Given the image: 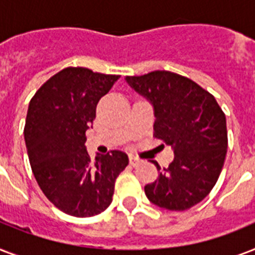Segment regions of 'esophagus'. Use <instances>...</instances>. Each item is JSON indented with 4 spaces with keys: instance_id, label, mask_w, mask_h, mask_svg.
I'll return each mask as SVG.
<instances>
[{
    "instance_id": "obj_1",
    "label": "esophagus",
    "mask_w": 255,
    "mask_h": 255,
    "mask_svg": "<svg viewBox=\"0 0 255 255\" xmlns=\"http://www.w3.org/2000/svg\"><path fill=\"white\" fill-rule=\"evenodd\" d=\"M139 163H140L139 157H136V156H133V155H129V164H131V165H133V167H135V165H137Z\"/></svg>"
}]
</instances>
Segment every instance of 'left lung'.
<instances>
[{"mask_svg":"<svg viewBox=\"0 0 255 255\" xmlns=\"http://www.w3.org/2000/svg\"><path fill=\"white\" fill-rule=\"evenodd\" d=\"M129 87L152 104L155 137L172 147L173 161L144 186L148 200L168 210H186L202 201L221 173L228 148L226 118L214 96L170 71L126 77Z\"/></svg>","mask_w":255,"mask_h":255,"instance_id":"left-lung-1","label":"left lung"}]
</instances>
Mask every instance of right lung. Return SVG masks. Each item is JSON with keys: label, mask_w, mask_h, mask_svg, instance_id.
<instances>
[{"label": "right lung", "mask_w": 255, "mask_h": 255, "mask_svg": "<svg viewBox=\"0 0 255 255\" xmlns=\"http://www.w3.org/2000/svg\"><path fill=\"white\" fill-rule=\"evenodd\" d=\"M119 75L67 67L51 77L30 100L25 143L34 177L45 196L63 213L92 217L110 206L115 180L128 165L122 151L96 155L91 163L86 131L96 104Z\"/></svg>", "instance_id": "add662e5"}]
</instances>
